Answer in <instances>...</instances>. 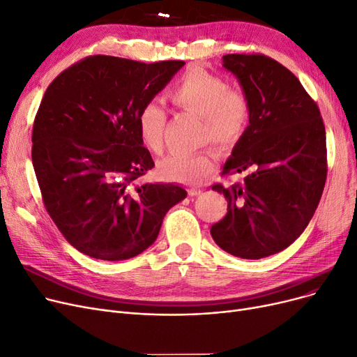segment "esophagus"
<instances>
[{
	"instance_id": "obj_1",
	"label": "esophagus",
	"mask_w": 357,
	"mask_h": 357,
	"mask_svg": "<svg viewBox=\"0 0 357 357\" xmlns=\"http://www.w3.org/2000/svg\"><path fill=\"white\" fill-rule=\"evenodd\" d=\"M201 193H202L201 189H195V188H190V189H189V195H190V196H199Z\"/></svg>"
}]
</instances>
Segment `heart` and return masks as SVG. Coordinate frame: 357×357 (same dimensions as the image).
<instances>
[{"label": "heart", "mask_w": 357, "mask_h": 357, "mask_svg": "<svg viewBox=\"0 0 357 357\" xmlns=\"http://www.w3.org/2000/svg\"><path fill=\"white\" fill-rule=\"evenodd\" d=\"M169 99L177 107L202 117V142L228 148L245 133L250 107L246 93L228 88L221 77L204 68H190L171 88ZM167 121L165 109L155 101L140 108L137 129L145 146L153 153H161L162 132ZM215 169V155L211 151L193 153L174 152L160 162V173L169 181L199 183Z\"/></svg>", "instance_id": "heart-1"}]
</instances>
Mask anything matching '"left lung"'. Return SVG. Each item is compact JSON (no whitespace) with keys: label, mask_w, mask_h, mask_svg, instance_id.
Listing matches in <instances>:
<instances>
[{"label":"left lung","mask_w":357,"mask_h":357,"mask_svg":"<svg viewBox=\"0 0 357 357\" xmlns=\"http://www.w3.org/2000/svg\"><path fill=\"white\" fill-rule=\"evenodd\" d=\"M250 107L249 126L222 174L243 183L212 190L227 199V215L211 227L225 252L261 259L289 248L315 213L326 178L325 126L315 101L289 68L261 54H227Z\"/></svg>","instance_id":"left-lung-1"}]
</instances>
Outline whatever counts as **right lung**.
Listing matches in <instances>:
<instances>
[{
  "mask_svg": "<svg viewBox=\"0 0 357 357\" xmlns=\"http://www.w3.org/2000/svg\"><path fill=\"white\" fill-rule=\"evenodd\" d=\"M184 66L88 56L56 76L33 123L32 162L50 217L68 243L102 261H124L158 237L165 213L188 192L144 183L155 164L137 114Z\"/></svg>",
  "mask_w": 357,
  "mask_h": 357,
  "instance_id": "right-lung-1",
  "label": "right lung"
}]
</instances>
